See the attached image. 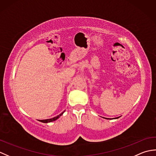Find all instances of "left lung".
<instances>
[{
	"mask_svg": "<svg viewBox=\"0 0 156 156\" xmlns=\"http://www.w3.org/2000/svg\"><path fill=\"white\" fill-rule=\"evenodd\" d=\"M119 117H116V119H118ZM106 119H107V118H106Z\"/></svg>",
	"mask_w": 156,
	"mask_h": 156,
	"instance_id": "1",
	"label": "left lung"
}]
</instances>
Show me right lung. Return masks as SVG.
I'll list each match as a JSON object with an SVG mask.
<instances>
[{
  "label": "right lung",
  "instance_id": "obj_1",
  "mask_svg": "<svg viewBox=\"0 0 156 156\" xmlns=\"http://www.w3.org/2000/svg\"><path fill=\"white\" fill-rule=\"evenodd\" d=\"M65 112V111L64 112H62L61 114H59V115L56 116V117H54V118H51V119H44V120H39V121H41L42 122H44V123H48V122H52V121H54L55 120H57L58 119H59V117H60V116H62L63 114H64V112Z\"/></svg>",
  "mask_w": 156,
  "mask_h": 156
}]
</instances>
